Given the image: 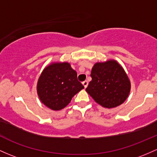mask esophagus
<instances>
[{
	"mask_svg": "<svg viewBox=\"0 0 157 157\" xmlns=\"http://www.w3.org/2000/svg\"><path fill=\"white\" fill-rule=\"evenodd\" d=\"M82 84H83L84 87H85V88L87 87V85H88V82H87V81H85V82H82Z\"/></svg>",
	"mask_w": 157,
	"mask_h": 157,
	"instance_id": "esophagus-1",
	"label": "esophagus"
}]
</instances>
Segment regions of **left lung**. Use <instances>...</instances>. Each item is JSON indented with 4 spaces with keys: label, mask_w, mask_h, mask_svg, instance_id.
<instances>
[{
    "label": "left lung",
    "mask_w": 157,
    "mask_h": 157,
    "mask_svg": "<svg viewBox=\"0 0 157 157\" xmlns=\"http://www.w3.org/2000/svg\"><path fill=\"white\" fill-rule=\"evenodd\" d=\"M90 76L92 80L86 91L103 107H117L129 96L130 82L124 69L115 60L95 63Z\"/></svg>",
    "instance_id": "obj_1"
}]
</instances>
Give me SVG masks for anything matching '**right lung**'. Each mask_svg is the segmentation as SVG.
Segmentation results:
<instances>
[{"label": "right lung", "mask_w": 157, "mask_h": 157, "mask_svg": "<svg viewBox=\"0 0 157 157\" xmlns=\"http://www.w3.org/2000/svg\"><path fill=\"white\" fill-rule=\"evenodd\" d=\"M84 86L70 63H55L45 67L37 83L40 100L52 110L63 109Z\"/></svg>", "instance_id": "add662e5"}]
</instances>
